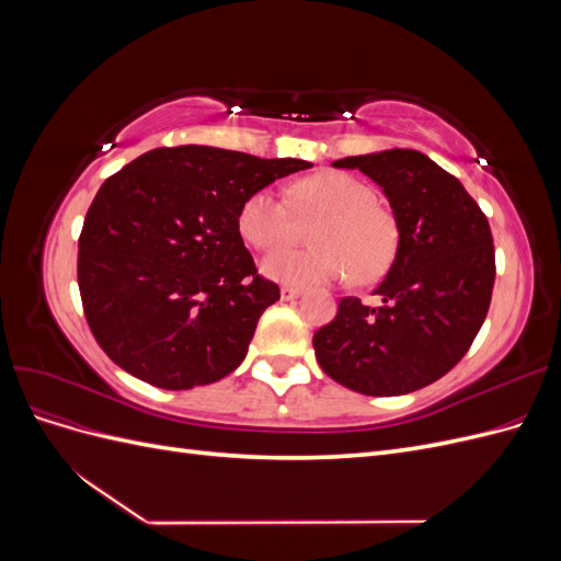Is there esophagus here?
I'll return each mask as SVG.
<instances>
[{"instance_id":"esophagus-1","label":"esophagus","mask_w":561,"mask_h":561,"mask_svg":"<svg viewBox=\"0 0 561 561\" xmlns=\"http://www.w3.org/2000/svg\"><path fill=\"white\" fill-rule=\"evenodd\" d=\"M299 295H301V287H295V285H283V287H280V297H283L285 301L297 299Z\"/></svg>"}]
</instances>
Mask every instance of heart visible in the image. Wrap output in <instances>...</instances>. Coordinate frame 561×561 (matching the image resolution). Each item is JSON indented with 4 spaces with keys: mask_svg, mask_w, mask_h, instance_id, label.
Listing matches in <instances>:
<instances>
[{
    "mask_svg": "<svg viewBox=\"0 0 561 561\" xmlns=\"http://www.w3.org/2000/svg\"><path fill=\"white\" fill-rule=\"evenodd\" d=\"M293 203L271 186L245 198L239 231L257 250L271 252L299 239L301 222L311 229L316 245L280 250L264 260V274L280 283L311 285L346 278L358 283L381 278L393 264L400 245L396 215L377 203L375 186L365 180L325 171L299 180Z\"/></svg>",
    "mask_w": 561,
    "mask_h": 561,
    "instance_id": "obj_1",
    "label": "heart"
}]
</instances>
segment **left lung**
Returning <instances> with one entry per match:
<instances>
[{
	"label": "left lung",
	"instance_id": "obj_1",
	"mask_svg": "<svg viewBox=\"0 0 561 561\" xmlns=\"http://www.w3.org/2000/svg\"><path fill=\"white\" fill-rule=\"evenodd\" d=\"M388 196L400 245L371 309L339 301L313 334L322 371L363 396H402L445 377L486 318L496 278L494 239L463 184L414 149L346 157Z\"/></svg>",
	"mask_w": 561,
	"mask_h": 561
}]
</instances>
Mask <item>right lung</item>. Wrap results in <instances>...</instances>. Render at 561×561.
Returning <instances> with one entry per match:
<instances>
[{"mask_svg": "<svg viewBox=\"0 0 561 561\" xmlns=\"http://www.w3.org/2000/svg\"><path fill=\"white\" fill-rule=\"evenodd\" d=\"M311 168L203 145L159 147L100 186L79 236L83 313L110 360L157 388L225 379L266 307L241 231L245 198Z\"/></svg>", "mask_w": 561, "mask_h": 561, "instance_id": "obj_1", "label": "right lung"}]
</instances>
